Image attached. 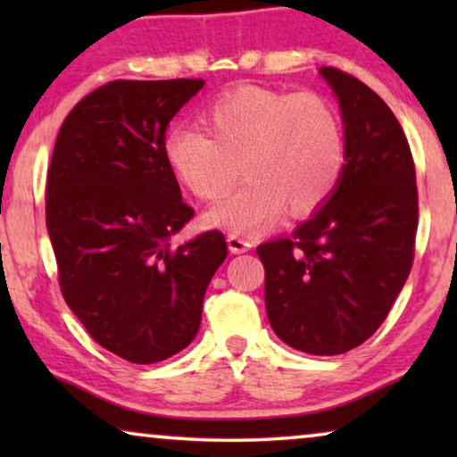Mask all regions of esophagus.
<instances>
[{
  "label": "esophagus",
  "mask_w": 457,
  "mask_h": 457,
  "mask_svg": "<svg viewBox=\"0 0 457 457\" xmlns=\"http://www.w3.org/2000/svg\"><path fill=\"white\" fill-rule=\"evenodd\" d=\"M227 243H228V249L233 253H245V252H249V249H252V245L253 243L249 241V239H245V237H241V235H235V233H230L228 237H227Z\"/></svg>",
  "instance_id": "34e87169"
}]
</instances>
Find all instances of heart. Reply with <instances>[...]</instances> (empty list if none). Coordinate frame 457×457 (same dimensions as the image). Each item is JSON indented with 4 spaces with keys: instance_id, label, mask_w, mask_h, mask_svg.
I'll list each match as a JSON object with an SVG mask.
<instances>
[{
    "instance_id": "1",
    "label": "heart",
    "mask_w": 457,
    "mask_h": 457,
    "mask_svg": "<svg viewBox=\"0 0 457 457\" xmlns=\"http://www.w3.org/2000/svg\"><path fill=\"white\" fill-rule=\"evenodd\" d=\"M205 130L174 127L164 158L193 195L220 199L239 172L241 189L216 204L212 227L255 233L287 210L308 216L330 197L345 166L341 118L316 93L239 87L204 112Z\"/></svg>"
}]
</instances>
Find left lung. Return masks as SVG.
Wrapping results in <instances>:
<instances>
[{"label": "left lung", "instance_id": "8db88e82", "mask_svg": "<svg viewBox=\"0 0 457 457\" xmlns=\"http://www.w3.org/2000/svg\"><path fill=\"white\" fill-rule=\"evenodd\" d=\"M339 99L345 166L328 202L291 237L262 243L266 312L280 341L337 355L377 333L411 270L416 168L389 105L352 74L320 68Z\"/></svg>", "mask_w": 457, "mask_h": 457}]
</instances>
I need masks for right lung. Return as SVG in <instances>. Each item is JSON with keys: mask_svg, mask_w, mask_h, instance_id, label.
Here are the masks:
<instances>
[{"mask_svg": "<svg viewBox=\"0 0 457 457\" xmlns=\"http://www.w3.org/2000/svg\"><path fill=\"white\" fill-rule=\"evenodd\" d=\"M204 85H102L66 116L47 170L62 295L99 345L133 364H155L195 339L205 289L227 258L220 230L170 245L193 208L164 158L166 129Z\"/></svg>", "mask_w": 457, "mask_h": 457, "instance_id": "1", "label": "right lung"}]
</instances>
